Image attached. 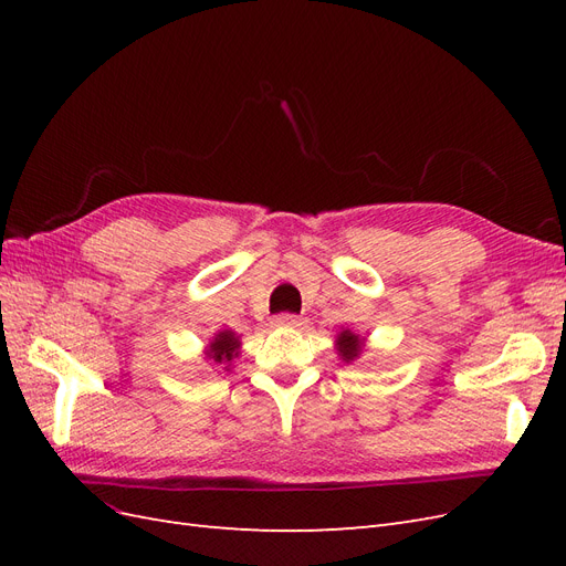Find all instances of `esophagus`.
Wrapping results in <instances>:
<instances>
[{
  "label": "esophagus",
  "instance_id": "34e87169",
  "mask_svg": "<svg viewBox=\"0 0 566 566\" xmlns=\"http://www.w3.org/2000/svg\"><path fill=\"white\" fill-rule=\"evenodd\" d=\"M273 323L283 325V328H297V325L304 323V318H302V316H295V314H279L276 318H273Z\"/></svg>",
  "mask_w": 566,
  "mask_h": 566
}]
</instances>
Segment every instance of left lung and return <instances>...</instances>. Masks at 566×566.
<instances>
[{
	"label": "left lung",
	"instance_id": "8db88e82",
	"mask_svg": "<svg viewBox=\"0 0 566 566\" xmlns=\"http://www.w3.org/2000/svg\"><path fill=\"white\" fill-rule=\"evenodd\" d=\"M337 352L345 361H354L358 352H361V339H358V335H354L352 331H342L337 337Z\"/></svg>",
	"mask_w": 566,
	"mask_h": 566
}]
</instances>
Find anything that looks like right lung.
I'll list each match as a JSON object with an SVG mask.
<instances>
[{
	"label": "right lung",
	"mask_w": 566,
	"mask_h": 566,
	"mask_svg": "<svg viewBox=\"0 0 566 566\" xmlns=\"http://www.w3.org/2000/svg\"><path fill=\"white\" fill-rule=\"evenodd\" d=\"M238 347L241 342L231 333V331H221L212 342H210V352L208 356L212 358L214 364H229L233 356H238Z\"/></svg>",
	"instance_id": "1"
}]
</instances>
